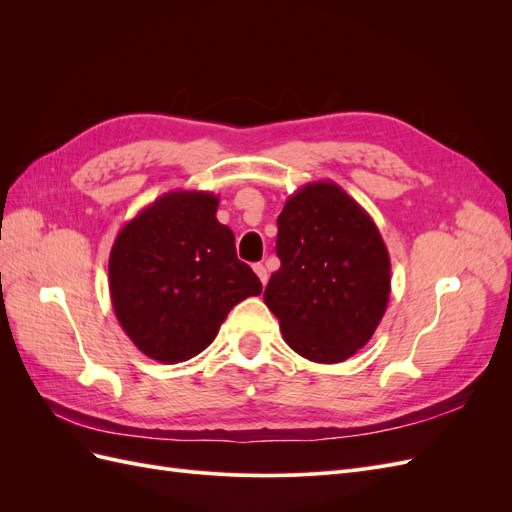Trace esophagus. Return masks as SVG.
Instances as JSON below:
<instances>
[{
	"instance_id": "esophagus-1",
	"label": "esophagus",
	"mask_w": 512,
	"mask_h": 512,
	"mask_svg": "<svg viewBox=\"0 0 512 512\" xmlns=\"http://www.w3.org/2000/svg\"><path fill=\"white\" fill-rule=\"evenodd\" d=\"M254 273L258 275V280H260L262 284H267V280H269V273H267V267L262 265V262H256V265H254Z\"/></svg>"
}]
</instances>
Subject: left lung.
Instances as JSON below:
<instances>
[{"mask_svg":"<svg viewBox=\"0 0 512 512\" xmlns=\"http://www.w3.org/2000/svg\"><path fill=\"white\" fill-rule=\"evenodd\" d=\"M282 267L265 288L286 344L314 363L361 350L386 312L391 258L369 213L333 181L294 192L277 218Z\"/></svg>","mask_w":512,"mask_h":512,"instance_id":"1","label":"left lung"}]
</instances>
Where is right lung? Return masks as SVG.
<instances>
[{"label": "right lung", "instance_id": "add662e5", "mask_svg": "<svg viewBox=\"0 0 512 512\" xmlns=\"http://www.w3.org/2000/svg\"><path fill=\"white\" fill-rule=\"evenodd\" d=\"M211 192H168L119 230L108 288L121 329L160 363L188 361L218 335L237 303L262 292L215 218Z\"/></svg>", "mask_w": 512, "mask_h": 512}]
</instances>
